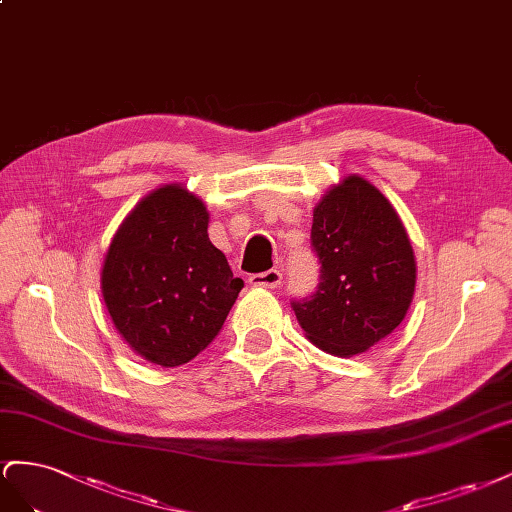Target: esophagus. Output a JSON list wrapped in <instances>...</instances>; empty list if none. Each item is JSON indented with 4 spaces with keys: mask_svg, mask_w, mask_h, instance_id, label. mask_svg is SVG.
<instances>
[{
    "mask_svg": "<svg viewBox=\"0 0 512 512\" xmlns=\"http://www.w3.org/2000/svg\"><path fill=\"white\" fill-rule=\"evenodd\" d=\"M281 281H283L281 270H274V268L248 276V283L253 287H264V289H276L281 285Z\"/></svg>",
    "mask_w": 512,
    "mask_h": 512,
    "instance_id": "1",
    "label": "esophagus"
}]
</instances>
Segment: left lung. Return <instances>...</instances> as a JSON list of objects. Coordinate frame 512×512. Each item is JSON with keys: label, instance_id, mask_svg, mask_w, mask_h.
<instances>
[{"label": "left lung", "instance_id": "8db88e82", "mask_svg": "<svg viewBox=\"0 0 512 512\" xmlns=\"http://www.w3.org/2000/svg\"><path fill=\"white\" fill-rule=\"evenodd\" d=\"M319 285L294 300L306 339L332 356H356L386 339L410 309L416 259L390 201L360 175L332 186L313 210Z\"/></svg>", "mask_w": 512, "mask_h": 512}]
</instances>
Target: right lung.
<instances>
[{
  "label": "right lung",
  "mask_w": 512,
  "mask_h": 512,
  "mask_svg": "<svg viewBox=\"0 0 512 512\" xmlns=\"http://www.w3.org/2000/svg\"><path fill=\"white\" fill-rule=\"evenodd\" d=\"M208 223L199 197L165 184L124 218L102 264V298L115 330L160 367H180L203 352L244 287L210 242Z\"/></svg>",
  "instance_id": "right-lung-1"
}]
</instances>
